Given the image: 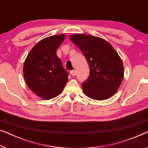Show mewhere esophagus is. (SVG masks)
Masks as SVG:
<instances>
[{
  "label": "esophagus",
  "instance_id": "esophagus-1",
  "mask_svg": "<svg viewBox=\"0 0 148 148\" xmlns=\"http://www.w3.org/2000/svg\"><path fill=\"white\" fill-rule=\"evenodd\" d=\"M70 74H71L72 76H74L75 75H76V71H75V70H71V71H70Z\"/></svg>",
  "mask_w": 148,
  "mask_h": 148
}]
</instances>
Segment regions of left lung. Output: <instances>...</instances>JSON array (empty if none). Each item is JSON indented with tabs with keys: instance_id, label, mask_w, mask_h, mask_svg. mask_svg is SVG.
Instances as JSON below:
<instances>
[{
	"instance_id": "8db88e82",
	"label": "left lung",
	"mask_w": 148,
	"mask_h": 148,
	"mask_svg": "<svg viewBox=\"0 0 148 148\" xmlns=\"http://www.w3.org/2000/svg\"><path fill=\"white\" fill-rule=\"evenodd\" d=\"M70 39L77 45L86 58L90 74L82 82L85 95L92 99L102 101L117 91L124 75L122 60L107 41L84 34H75Z\"/></svg>"
}]
</instances>
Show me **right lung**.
<instances>
[{
    "label": "right lung",
    "mask_w": 148,
    "mask_h": 148,
    "mask_svg": "<svg viewBox=\"0 0 148 148\" xmlns=\"http://www.w3.org/2000/svg\"><path fill=\"white\" fill-rule=\"evenodd\" d=\"M64 38L65 35L61 34L39 41L24 62L23 74L27 84L43 99L57 97L67 83L68 72L56 54Z\"/></svg>",
    "instance_id": "right-lung-1"
}]
</instances>
